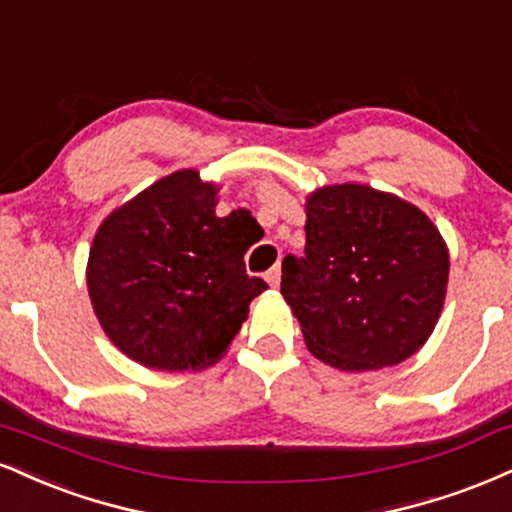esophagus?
Wrapping results in <instances>:
<instances>
[{
    "instance_id": "34e87169",
    "label": "esophagus",
    "mask_w": 512,
    "mask_h": 512,
    "mask_svg": "<svg viewBox=\"0 0 512 512\" xmlns=\"http://www.w3.org/2000/svg\"><path fill=\"white\" fill-rule=\"evenodd\" d=\"M267 281H269V286H279V281H281V264H274V267L269 269Z\"/></svg>"
}]
</instances>
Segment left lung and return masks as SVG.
<instances>
[{
	"mask_svg": "<svg viewBox=\"0 0 512 512\" xmlns=\"http://www.w3.org/2000/svg\"><path fill=\"white\" fill-rule=\"evenodd\" d=\"M305 255H288L281 295L310 353L343 372L391 367L441 315L448 250L439 229L396 195L343 183L307 200Z\"/></svg>",
	"mask_w": 512,
	"mask_h": 512,
	"instance_id": "8db88e82",
	"label": "left lung"
}]
</instances>
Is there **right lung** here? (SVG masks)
Returning <instances> with one entry per match:
<instances>
[{
	"mask_svg": "<svg viewBox=\"0 0 512 512\" xmlns=\"http://www.w3.org/2000/svg\"><path fill=\"white\" fill-rule=\"evenodd\" d=\"M217 188L176 171L116 209L92 240L88 291L102 329L145 367L217 362L267 283L245 272L257 224L214 214Z\"/></svg>",
	"mask_w": 512,
	"mask_h": 512,
	"instance_id": "right-lung-1",
	"label": "right lung"
}]
</instances>
